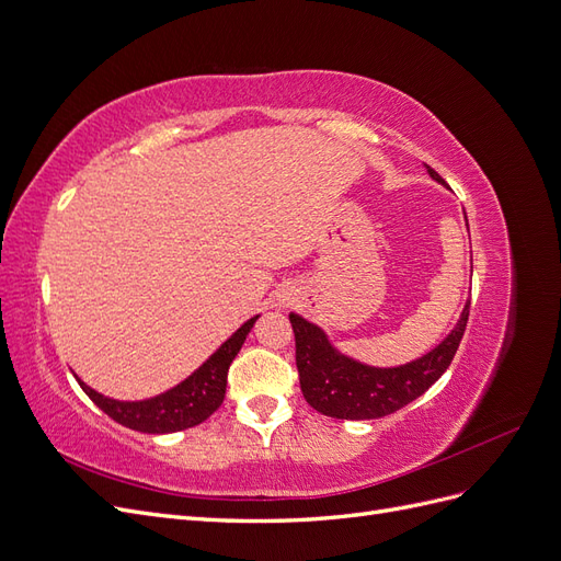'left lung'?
Segmentation results:
<instances>
[{
  "label": "left lung",
  "instance_id": "left-lung-1",
  "mask_svg": "<svg viewBox=\"0 0 561 561\" xmlns=\"http://www.w3.org/2000/svg\"><path fill=\"white\" fill-rule=\"evenodd\" d=\"M426 168L433 180L443 182L431 165ZM468 313L470 301L443 344L414 363L386 369L346 358L328 342L325 332L290 313L304 400L320 414L353 421L379 419L402 410L445 375L463 339Z\"/></svg>",
  "mask_w": 561,
  "mask_h": 561
}]
</instances>
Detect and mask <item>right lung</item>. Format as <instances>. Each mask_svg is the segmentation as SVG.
Instances as JSON below:
<instances>
[{
  "mask_svg": "<svg viewBox=\"0 0 561 561\" xmlns=\"http://www.w3.org/2000/svg\"><path fill=\"white\" fill-rule=\"evenodd\" d=\"M254 320H257V316L243 322V325L236 330L190 379H184L182 383L165 390V393L157 398L140 400V402H122V400H112L95 393V390L89 388L81 379L77 381L83 388V393H87L100 410L126 428L151 433V435H163V433H178L184 428L198 426V423L206 421L217 407L222 404L227 393L229 365L236 358V353L241 351L248 332L254 325Z\"/></svg>",
  "mask_w": 561,
  "mask_h": 561,
  "instance_id": "obj_1",
  "label": "right lung"
}]
</instances>
